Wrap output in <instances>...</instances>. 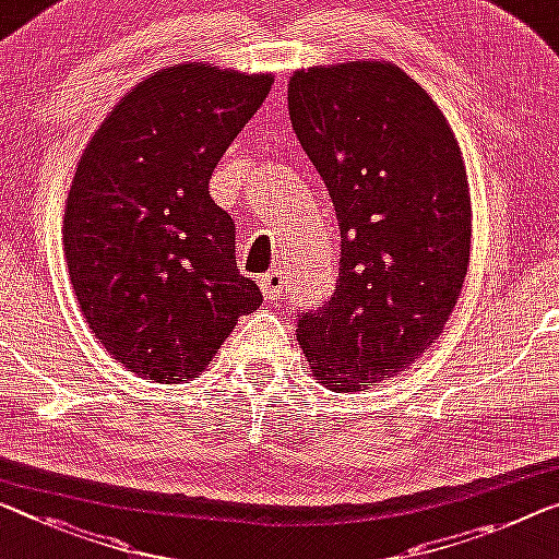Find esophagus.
<instances>
[{
	"label": "esophagus",
	"instance_id": "1",
	"mask_svg": "<svg viewBox=\"0 0 559 559\" xmlns=\"http://www.w3.org/2000/svg\"><path fill=\"white\" fill-rule=\"evenodd\" d=\"M261 290L265 296V301H276L283 290V273L281 271H269L261 278Z\"/></svg>",
	"mask_w": 559,
	"mask_h": 559
}]
</instances>
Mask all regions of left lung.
<instances>
[{
	"instance_id": "1",
	"label": "left lung",
	"mask_w": 559,
	"mask_h": 559,
	"mask_svg": "<svg viewBox=\"0 0 559 559\" xmlns=\"http://www.w3.org/2000/svg\"><path fill=\"white\" fill-rule=\"evenodd\" d=\"M288 112L341 228L336 288L296 338L319 384L359 391L421 356L454 311L472 238L462 150L391 62L298 70Z\"/></svg>"
}]
</instances>
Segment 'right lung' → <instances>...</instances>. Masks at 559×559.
<instances>
[{
	"label": "right lung",
	"instance_id": "add662e5",
	"mask_svg": "<svg viewBox=\"0 0 559 559\" xmlns=\"http://www.w3.org/2000/svg\"><path fill=\"white\" fill-rule=\"evenodd\" d=\"M271 85V74L165 67L115 105L80 157L67 269L90 329L130 371L190 381L263 304L207 182Z\"/></svg>",
	"mask_w": 559,
	"mask_h": 559
}]
</instances>
